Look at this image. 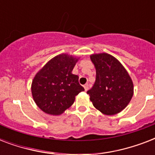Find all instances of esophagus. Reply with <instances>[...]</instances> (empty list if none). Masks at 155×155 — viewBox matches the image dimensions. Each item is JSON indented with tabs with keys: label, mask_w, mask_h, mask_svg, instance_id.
Segmentation results:
<instances>
[{
	"label": "esophagus",
	"mask_w": 155,
	"mask_h": 155,
	"mask_svg": "<svg viewBox=\"0 0 155 155\" xmlns=\"http://www.w3.org/2000/svg\"><path fill=\"white\" fill-rule=\"evenodd\" d=\"M84 87L85 91H87L88 89V84H86L84 85Z\"/></svg>",
	"instance_id": "esophagus-1"
}]
</instances>
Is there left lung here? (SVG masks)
<instances>
[{
	"label": "left lung",
	"mask_w": 155,
	"mask_h": 155,
	"mask_svg": "<svg viewBox=\"0 0 155 155\" xmlns=\"http://www.w3.org/2000/svg\"><path fill=\"white\" fill-rule=\"evenodd\" d=\"M96 68V81L87 92L93 105L102 113L114 115L130 103L134 95L132 80L124 67L106 53L92 54Z\"/></svg>",
	"instance_id": "obj_1"
}]
</instances>
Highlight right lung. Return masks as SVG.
<instances>
[{
	"label": "right lung",
	"instance_id": "add662e5",
	"mask_svg": "<svg viewBox=\"0 0 155 155\" xmlns=\"http://www.w3.org/2000/svg\"><path fill=\"white\" fill-rule=\"evenodd\" d=\"M77 60L62 54L51 59L36 74L31 92L34 101L43 112L59 115L71 106L75 96L84 91L79 76L71 73Z\"/></svg>",
	"mask_w": 155,
	"mask_h": 155
}]
</instances>
